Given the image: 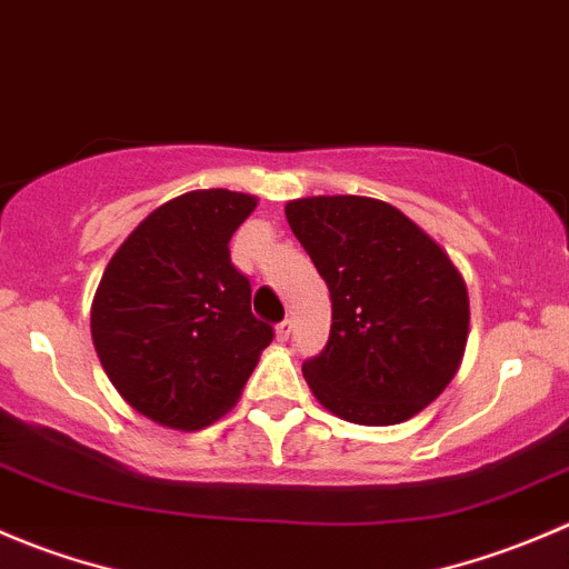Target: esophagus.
Masks as SVG:
<instances>
[{
  "label": "esophagus",
  "instance_id": "esophagus-1",
  "mask_svg": "<svg viewBox=\"0 0 569 569\" xmlns=\"http://www.w3.org/2000/svg\"><path fill=\"white\" fill-rule=\"evenodd\" d=\"M291 330H295V325H291V319H283V322L274 328V336H278V341H289Z\"/></svg>",
  "mask_w": 569,
  "mask_h": 569
}]
</instances>
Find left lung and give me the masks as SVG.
Wrapping results in <instances>:
<instances>
[{
    "label": "left lung",
    "instance_id": "left-lung-1",
    "mask_svg": "<svg viewBox=\"0 0 569 569\" xmlns=\"http://www.w3.org/2000/svg\"><path fill=\"white\" fill-rule=\"evenodd\" d=\"M286 219L333 302L328 345L302 363L313 397L356 425L411 419L465 358L470 297L459 267L372 197H302L286 202Z\"/></svg>",
    "mask_w": 569,
    "mask_h": 569
}]
</instances>
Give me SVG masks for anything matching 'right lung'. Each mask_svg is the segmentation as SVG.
<instances>
[{
  "label": "right lung",
  "mask_w": 569,
  "mask_h": 569,
  "mask_svg": "<svg viewBox=\"0 0 569 569\" xmlns=\"http://www.w3.org/2000/svg\"><path fill=\"white\" fill-rule=\"evenodd\" d=\"M258 197L200 189L163 202L104 267L91 302L99 363L124 402L174 431H200L241 397L272 328L252 317L230 236Z\"/></svg>",
  "instance_id": "obj_1"
}]
</instances>
